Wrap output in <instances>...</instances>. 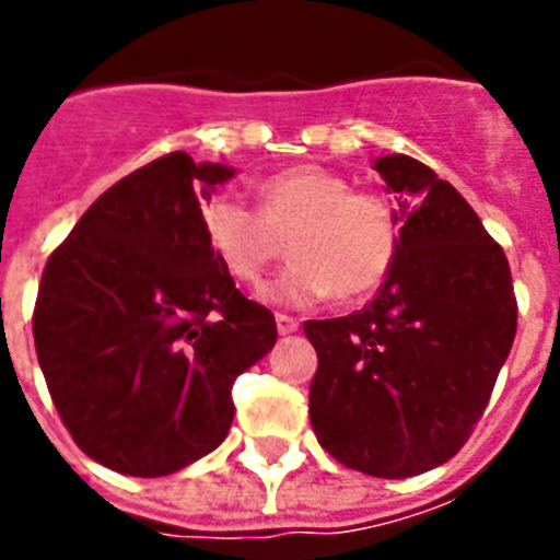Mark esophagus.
Instances as JSON below:
<instances>
[{"mask_svg": "<svg viewBox=\"0 0 560 560\" xmlns=\"http://www.w3.org/2000/svg\"><path fill=\"white\" fill-rule=\"evenodd\" d=\"M276 325H279L281 337H288V334L299 331V319H293V316H288V314H276Z\"/></svg>", "mask_w": 560, "mask_h": 560, "instance_id": "1", "label": "esophagus"}]
</instances>
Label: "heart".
Returning a JSON list of instances; mask_svg holds the SVG:
<instances>
[{
	"instance_id": "b5f03b06",
	"label": "heart",
	"mask_w": 560,
	"mask_h": 560,
	"mask_svg": "<svg viewBox=\"0 0 560 560\" xmlns=\"http://www.w3.org/2000/svg\"><path fill=\"white\" fill-rule=\"evenodd\" d=\"M258 211L229 194L200 206L206 246L226 276L261 288L288 238L293 261L264 290L272 305L305 307L328 296L354 302L389 279L404 244V220L389 197L354 191L342 174L319 165L284 168L258 183Z\"/></svg>"
}]
</instances>
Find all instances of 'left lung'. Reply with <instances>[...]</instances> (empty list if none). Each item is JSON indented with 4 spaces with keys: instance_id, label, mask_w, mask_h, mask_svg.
Here are the masks:
<instances>
[{
    "instance_id": "left-lung-1",
    "label": "left lung",
    "mask_w": 560,
    "mask_h": 560,
    "mask_svg": "<svg viewBox=\"0 0 560 560\" xmlns=\"http://www.w3.org/2000/svg\"><path fill=\"white\" fill-rule=\"evenodd\" d=\"M374 171L395 194L404 244L363 311L307 319L311 424L325 451L369 477H418L468 442L517 331L503 246L451 183L392 153Z\"/></svg>"
}]
</instances>
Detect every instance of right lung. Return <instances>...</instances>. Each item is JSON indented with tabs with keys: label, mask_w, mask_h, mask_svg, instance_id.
<instances>
[{
	"label": "right lung",
	"mask_w": 560,
	"mask_h": 560,
	"mask_svg": "<svg viewBox=\"0 0 560 560\" xmlns=\"http://www.w3.org/2000/svg\"><path fill=\"white\" fill-rule=\"evenodd\" d=\"M235 171L183 151L107 188L48 255L34 346L74 444L127 477H168L226 439L232 383L276 316L223 272L200 197Z\"/></svg>",
	"instance_id": "add662e5"
}]
</instances>
